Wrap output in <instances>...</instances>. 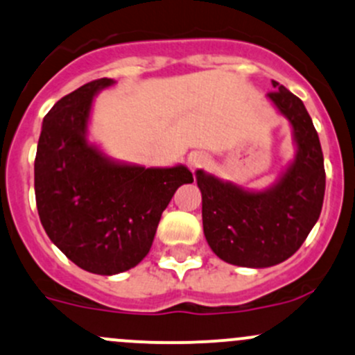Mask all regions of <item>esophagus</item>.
<instances>
[{
	"mask_svg": "<svg viewBox=\"0 0 355 355\" xmlns=\"http://www.w3.org/2000/svg\"><path fill=\"white\" fill-rule=\"evenodd\" d=\"M205 162H207V157H205V155H202V153H192L189 157V165H190V168H192V170L204 166Z\"/></svg>",
	"mask_w": 355,
	"mask_h": 355,
	"instance_id": "esophagus-1",
	"label": "esophagus"
}]
</instances>
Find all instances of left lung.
Returning <instances> with one entry per match:
<instances>
[{
  "label": "left lung",
  "instance_id": "8db88e82",
  "mask_svg": "<svg viewBox=\"0 0 355 355\" xmlns=\"http://www.w3.org/2000/svg\"><path fill=\"white\" fill-rule=\"evenodd\" d=\"M270 99L293 126L298 153L278 185L244 192L197 171L202 222L210 249L225 263L268 268L293 256L318 220L325 193V168L317 130L302 99L272 80Z\"/></svg>",
  "mask_w": 355,
  "mask_h": 355
}]
</instances>
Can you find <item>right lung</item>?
Returning a JSON list of instances; mask_svg holds the SVG:
<instances>
[{"mask_svg": "<svg viewBox=\"0 0 355 355\" xmlns=\"http://www.w3.org/2000/svg\"><path fill=\"white\" fill-rule=\"evenodd\" d=\"M112 84L107 77L92 80L57 101L35 157V198L46 236L77 266L106 276L145 258L175 190L193 182L182 165H119L89 145L92 97Z\"/></svg>", "mask_w": 355, "mask_h": 355, "instance_id": "1", "label": "right lung"}]
</instances>
